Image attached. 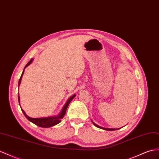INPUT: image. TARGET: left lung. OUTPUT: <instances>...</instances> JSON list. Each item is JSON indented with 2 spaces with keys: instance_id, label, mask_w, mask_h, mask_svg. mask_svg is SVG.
I'll use <instances>...</instances> for the list:
<instances>
[{
  "instance_id": "left-lung-1",
  "label": "left lung",
  "mask_w": 159,
  "mask_h": 159,
  "mask_svg": "<svg viewBox=\"0 0 159 159\" xmlns=\"http://www.w3.org/2000/svg\"><path fill=\"white\" fill-rule=\"evenodd\" d=\"M92 122H93V125H95L96 127H97V128H101V129H105V130H108V131H114V130H116V129H120V128H117V129H113V128H103V127H101V126H99V125H98L97 124H95L94 122H93V121H92Z\"/></svg>"
}]
</instances>
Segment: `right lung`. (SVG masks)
<instances>
[{
	"label": "right lung",
	"mask_w": 159,
	"mask_h": 159,
	"mask_svg": "<svg viewBox=\"0 0 159 159\" xmlns=\"http://www.w3.org/2000/svg\"><path fill=\"white\" fill-rule=\"evenodd\" d=\"M32 61H33V59H31L30 62L26 64V66H25V68H24V70L22 72V75H21V77H20L19 80V87L20 86V84H21V79H22V76H23V75L24 73V70H25V68L27 66H29L30 64H31ZM75 96H76V95H73L72 96H71L70 98L68 99V101H66V104L64 105V106L63 107L62 111H61L60 114L58 116H56L42 117V118H32V117H29L26 114L25 112L24 111V110L22 108H21V109L22 112L23 113V114L25 115V116L26 117V118L29 121H30L31 122H32L33 124H35L36 125H38V126H39V127H42V128H50V127H52V126H54V125L60 123V122L61 121V120L63 118L64 115L66 114V109L68 108V106L69 105V104H70V103L71 102V101L75 98ZM18 100H19V103H20L19 94L18 95ZM19 105H20V103H19Z\"/></svg>",
	"instance_id": "add662e5"
}]
</instances>
